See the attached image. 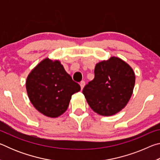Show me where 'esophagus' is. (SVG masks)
Listing matches in <instances>:
<instances>
[{"label":"esophagus","mask_w":160,"mask_h":160,"mask_svg":"<svg viewBox=\"0 0 160 160\" xmlns=\"http://www.w3.org/2000/svg\"><path fill=\"white\" fill-rule=\"evenodd\" d=\"M80 88H81V90H82L84 88V87L85 85V81H81L80 83Z\"/></svg>","instance_id":"obj_1"}]
</instances>
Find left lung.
Here are the masks:
<instances>
[{"instance_id":"obj_1","label":"left lung","mask_w":160,"mask_h":160,"mask_svg":"<svg viewBox=\"0 0 160 160\" xmlns=\"http://www.w3.org/2000/svg\"><path fill=\"white\" fill-rule=\"evenodd\" d=\"M135 72L122 59L112 56L97 63L94 78L82 93L91 109L99 115L110 116L125 107L133 92Z\"/></svg>"}]
</instances>
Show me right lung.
Instances as JSON below:
<instances>
[{
    "label": "right lung",
    "instance_id": "obj_1",
    "mask_svg": "<svg viewBox=\"0 0 160 160\" xmlns=\"http://www.w3.org/2000/svg\"><path fill=\"white\" fill-rule=\"evenodd\" d=\"M26 90L31 103L38 112L50 118L66 112L71 97L80 90L58 60L46 58L29 72Z\"/></svg>",
    "mask_w": 160,
    "mask_h": 160
}]
</instances>
